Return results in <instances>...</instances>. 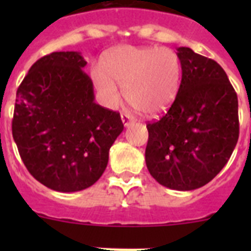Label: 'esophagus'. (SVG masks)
I'll list each match as a JSON object with an SVG mask.
<instances>
[{"mask_svg":"<svg viewBox=\"0 0 251 251\" xmlns=\"http://www.w3.org/2000/svg\"><path fill=\"white\" fill-rule=\"evenodd\" d=\"M121 118H122V122H123L124 127H129L130 124L134 122V121H133L132 117H130V115H128V114H122Z\"/></svg>","mask_w":251,"mask_h":251,"instance_id":"esophagus-1","label":"esophagus"}]
</instances>
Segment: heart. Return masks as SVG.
<instances>
[{"label": "heart", "mask_w": 251, "mask_h": 251, "mask_svg": "<svg viewBox=\"0 0 251 251\" xmlns=\"http://www.w3.org/2000/svg\"><path fill=\"white\" fill-rule=\"evenodd\" d=\"M103 69L95 66L93 81L108 106L121 101L118 86L128 103L143 114L154 115L174 103L182 80V66L174 50L153 46H119L110 51Z\"/></svg>", "instance_id": "b5f03b06"}]
</instances>
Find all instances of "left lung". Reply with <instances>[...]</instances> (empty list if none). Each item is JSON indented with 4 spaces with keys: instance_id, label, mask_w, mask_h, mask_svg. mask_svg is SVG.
Instances as JSON below:
<instances>
[{
    "instance_id": "obj_1",
    "label": "left lung",
    "mask_w": 251,
    "mask_h": 251,
    "mask_svg": "<svg viewBox=\"0 0 251 251\" xmlns=\"http://www.w3.org/2000/svg\"><path fill=\"white\" fill-rule=\"evenodd\" d=\"M177 56L181 86L168 112L147 124L146 165L159 185L191 191L223 170L238 143V97L216 61L190 48Z\"/></svg>"
}]
</instances>
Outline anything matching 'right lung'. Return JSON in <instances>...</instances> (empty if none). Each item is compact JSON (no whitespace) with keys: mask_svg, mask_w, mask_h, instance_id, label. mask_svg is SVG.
<instances>
[{"mask_svg":"<svg viewBox=\"0 0 251 251\" xmlns=\"http://www.w3.org/2000/svg\"><path fill=\"white\" fill-rule=\"evenodd\" d=\"M85 65L77 51L46 55L31 66L16 93L15 143L28 172L54 191L94 185L124 128L119 113L95 103Z\"/></svg>","mask_w":251,"mask_h":251,"instance_id":"right-lung-1","label":"right lung"}]
</instances>
